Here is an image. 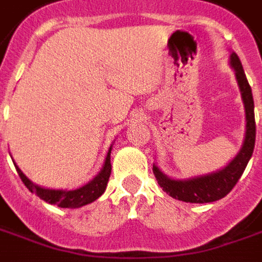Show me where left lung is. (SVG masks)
I'll list each match as a JSON object with an SVG mask.
<instances>
[{
  "instance_id": "8db88e82",
  "label": "left lung",
  "mask_w": 262,
  "mask_h": 262,
  "mask_svg": "<svg viewBox=\"0 0 262 262\" xmlns=\"http://www.w3.org/2000/svg\"><path fill=\"white\" fill-rule=\"evenodd\" d=\"M230 67L233 68L235 79L238 83L241 99L246 111V133L241 149L223 169L215 170L208 174L194 176L188 179H173L164 174L156 163L153 164V173L159 186L170 197L186 203H213L226 197L231 188L237 184L250 162L255 144V118H254V99L251 86L248 85L246 72L235 52L230 54Z\"/></svg>"
}]
</instances>
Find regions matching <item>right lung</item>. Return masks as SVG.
I'll list each match as a JSON object with an SVG mask.
<instances>
[{
  "instance_id": "obj_1",
  "label": "right lung",
  "mask_w": 262,
  "mask_h": 262,
  "mask_svg": "<svg viewBox=\"0 0 262 262\" xmlns=\"http://www.w3.org/2000/svg\"><path fill=\"white\" fill-rule=\"evenodd\" d=\"M111 151H112V146L107 150L105 163L102 166V169L98 174L93 177L92 180L86 183L85 186L75 190H55V188H45L38 186L34 182H31L27 176L24 174L23 170L16 166L15 169L18 174L21 177L24 184L27 186L31 193H35L39 199L47 201L49 204H55L61 208H79L82 206L91 204L92 201L99 199L100 195L105 193L106 186L111 177V171H112V164H111Z\"/></svg>"
}]
</instances>
